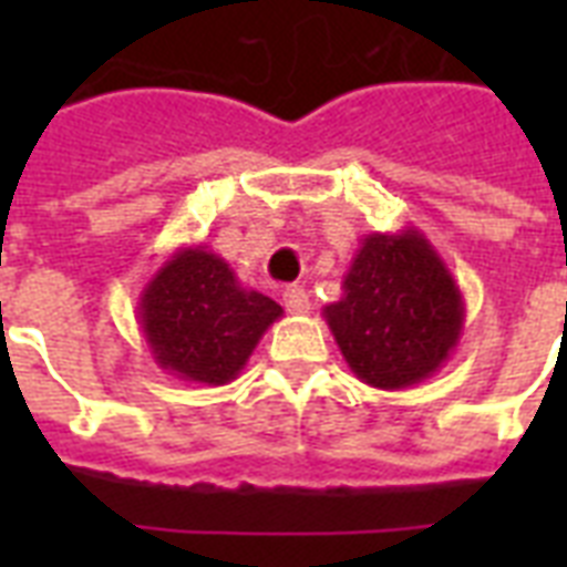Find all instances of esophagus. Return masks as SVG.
Instances as JSON below:
<instances>
[{
	"label": "esophagus",
	"mask_w": 567,
	"mask_h": 567,
	"mask_svg": "<svg viewBox=\"0 0 567 567\" xmlns=\"http://www.w3.org/2000/svg\"><path fill=\"white\" fill-rule=\"evenodd\" d=\"M282 306L288 315H309V293H306V288H300V285H291V288H285L282 291Z\"/></svg>",
	"instance_id": "esophagus-1"
}]
</instances>
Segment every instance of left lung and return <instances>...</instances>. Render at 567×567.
<instances>
[{"mask_svg": "<svg viewBox=\"0 0 567 567\" xmlns=\"http://www.w3.org/2000/svg\"><path fill=\"white\" fill-rule=\"evenodd\" d=\"M336 344L355 377L382 391L430 379L456 350L465 302L456 279L414 226L364 235L341 282V300L323 309Z\"/></svg>", "mask_w": 567, "mask_h": 567, "instance_id": "left-lung-1", "label": "left lung"}]
</instances>
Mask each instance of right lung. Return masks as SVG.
Masks as SVG:
<instances>
[{
  "label": "right lung",
  "instance_id": "add662e5",
  "mask_svg": "<svg viewBox=\"0 0 567 567\" xmlns=\"http://www.w3.org/2000/svg\"><path fill=\"white\" fill-rule=\"evenodd\" d=\"M282 306L244 288L208 247H182L146 282L137 323L155 364L199 385L238 379Z\"/></svg>",
  "mask_w": 567,
  "mask_h": 567
}]
</instances>
